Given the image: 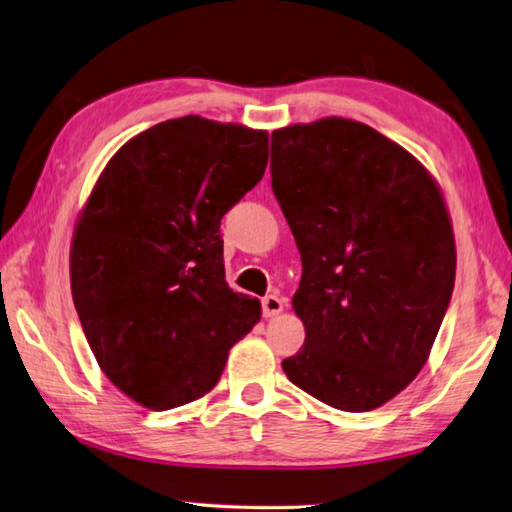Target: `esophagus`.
<instances>
[{
	"mask_svg": "<svg viewBox=\"0 0 512 512\" xmlns=\"http://www.w3.org/2000/svg\"><path fill=\"white\" fill-rule=\"evenodd\" d=\"M262 311H264V318H273V315L284 311V300L277 295H266L262 300Z\"/></svg>",
	"mask_w": 512,
	"mask_h": 512,
	"instance_id": "obj_1",
	"label": "esophagus"
}]
</instances>
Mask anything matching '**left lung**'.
<instances>
[{
	"instance_id": "obj_1",
	"label": "left lung",
	"mask_w": 512,
	"mask_h": 512,
	"mask_svg": "<svg viewBox=\"0 0 512 512\" xmlns=\"http://www.w3.org/2000/svg\"><path fill=\"white\" fill-rule=\"evenodd\" d=\"M271 176L302 257L306 338L284 374L336 410H376L423 369L452 297L439 185L401 145L336 116L275 129Z\"/></svg>"
}]
</instances>
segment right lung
I'll list each match as a JSON object with an SVG mask.
<instances>
[{
  "label": "right lung",
  "mask_w": 512,
  "mask_h": 512,
  "mask_svg": "<svg viewBox=\"0 0 512 512\" xmlns=\"http://www.w3.org/2000/svg\"><path fill=\"white\" fill-rule=\"evenodd\" d=\"M268 134L183 116L111 156L71 241V293L100 369L147 410L197 401L259 322L226 284L221 217L262 181Z\"/></svg>",
  "instance_id": "add662e5"
}]
</instances>
